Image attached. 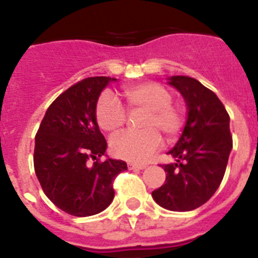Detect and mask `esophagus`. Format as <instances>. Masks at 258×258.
I'll return each mask as SVG.
<instances>
[{"instance_id": "34e87169", "label": "esophagus", "mask_w": 258, "mask_h": 258, "mask_svg": "<svg viewBox=\"0 0 258 258\" xmlns=\"http://www.w3.org/2000/svg\"><path fill=\"white\" fill-rule=\"evenodd\" d=\"M127 168L131 170H140L145 169L146 164H136V163H127Z\"/></svg>"}]
</instances>
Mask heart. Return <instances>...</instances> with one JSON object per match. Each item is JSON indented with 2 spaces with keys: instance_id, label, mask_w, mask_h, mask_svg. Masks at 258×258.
<instances>
[{
  "instance_id": "obj_1",
  "label": "heart",
  "mask_w": 258,
  "mask_h": 258,
  "mask_svg": "<svg viewBox=\"0 0 258 258\" xmlns=\"http://www.w3.org/2000/svg\"><path fill=\"white\" fill-rule=\"evenodd\" d=\"M129 111H145L141 127L143 131L127 132L111 142V151L118 159L131 163H145L160 149L163 140L173 141L184 126V109L173 103L172 93L156 83H143L124 90ZM95 118L102 131L116 134L126 122V112L120 102L109 93L98 98Z\"/></svg>"
}]
</instances>
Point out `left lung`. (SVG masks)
<instances>
[{"instance_id": "left-lung-1", "label": "left lung", "mask_w": 258, "mask_h": 258, "mask_svg": "<svg viewBox=\"0 0 258 258\" xmlns=\"http://www.w3.org/2000/svg\"><path fill=\"white\" fill-rule=\"evenodd\" d=\"M187 104V121L177 145L168 154L175 163L164 164L165 183L152 191L163 208L187 212L208 202L220 187L226 170L232 137L230 116L212 90L188 76H172Z\"/></svg>"}]
</instances>
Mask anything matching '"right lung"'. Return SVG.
Returning a JSON list of instances; mask_svg holds the SVG:
<instances>
[{"mask_svg": "<svg viewBox=\"0 0 258 258\" xmlns=\"http://www.w3.org/2000/svg\"><path fill=\"white\" fill-rule=\"evenodd\" d=\"M109 81L116 79L88 77L68 88L49 106L35 138L33 164L41 187L59 209L76 217L104 211L115 197L116 175L127 169L122 160H99L107 142L95 106Z\"/></svg>", "mask_w": 258, "mask_h": 258, "instance_id": "1", "label": "right lung"}]
</instances>
